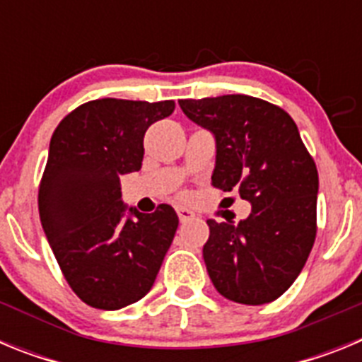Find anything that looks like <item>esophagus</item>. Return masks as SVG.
I'll list each match as a JSON object with an SVG mask.
<instances>
[{
	"label": "esophagus",
	"instance_id": "esophagus-1",
	"mask_svg": "<svg viewBox=\"0 0 362 362\" xmlns=\"http://www.w3.org/2000/svg\"><path fill=\"white\" fill-rule=\"evenodd\" d=\"M177 216H179V221H181V223H188V221H192L194 217H196L192 210L183 209V206H179L177 209Z\"/></svg>",
	"mask_w": 362,
	"mask_h": 362
}]
</instances>
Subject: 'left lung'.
Segmentation results:
<instances>
[{"instance_id": "1", "label": "left lung", "mask_w": 362, "mask_h": 362, "mask_svg": "<svg viewBox=\"0 0 362 362\" xmlns=\"http://www.w3.org/2000/svg\"><path fill=\"white\" fill-rule=\"evenodd\" d=\"M179 107L216 137L214 187L252 204L238 225L206 221L210 279L233 303H272L292 286L315 241V163L292 117L264 99L230 94L181 99Z\"/></svg>"}]
</instances>
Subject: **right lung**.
Segmentation results:
<instances>
[{"mask_svg":"<svg viewBox=\"0 0 362 362\" xmlns=\"http://www.w3.org/2000/svg\"><path fill=\"white\" fill-rule=\"evenodd\" d=\"M174 108L172 99H94L54 130L40 219L66 283L88 306L119 310L145 297L174 241L179 219L170 204L153 214L127 209L119 183L141 168L150 124Z\"/></svg>","mask_w":362,"mask_h":362,"instance_id":"right-lung-1","label":"right lung"}]
</instances>
